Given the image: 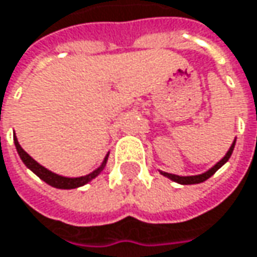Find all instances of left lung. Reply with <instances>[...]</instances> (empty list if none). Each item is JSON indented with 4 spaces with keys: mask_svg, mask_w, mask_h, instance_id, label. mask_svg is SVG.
Returning <instances> with one entry per match:
<instances>
[{
    "mask_svg": "<svg viewBox=\"0 0 257 257\" xmlns=\"http://www.w3.org/2000/svg\"><path fill=\"white\" fill-rule=\"evenodd\" d=\"M234 145H235V141H234V144L231 145V148H229V151L226 152V155L214 166V167H211L209 172H206V173H203V175H198V176H177V175H172V173H163L164 176H167L169 179H172V180H175L177 183H182V185H192V183H201V182H204V180H207L210 176H213L228 160H229V157H231V154H232V151H234Z\"/></svg>",
    "mask_w": 257,
    "mask_h": 257,
    "instance_id": "1",
    "label": "left lung"
}]
</instances>
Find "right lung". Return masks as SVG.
Returning a JSON list of instances; mask_svg holds the SVG:
<instances>
[{"label":"right lung","mask_w":257,"mask_h":257,"mask_svg":"<svg viewBox=\"0 0 257 257\" xmlns=\"http://www.w3.org/2000/svg\"><path fill=\"white\" fill-rule=\"evenodd\" d=\"M15 145H16L17 152H19V155H20L22 161L25 163V166H26L28 169H31L37 176L40 177V179H43L46 183L51 185V186H54V188H59V189H74V188H78V186L85 185L87 182H90L91 179H94V177L97 176V175L103 170V167H105V164H106V160H108V155H106V158H105L103 164H102L97 170H94L93 173H90V175H87V176L63 177V176L56 175V173H51L50 170L44 169L43 166H40V164H38L32 157H29V155L22 149V146L19 145L16 136H15Z\"/></svg>","instance_id":"1"}]
</instances>
